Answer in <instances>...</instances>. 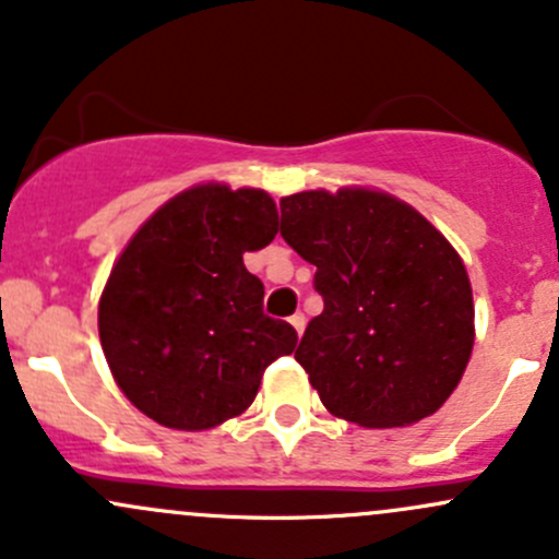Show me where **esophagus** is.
<instances>
[{"mask_svg":"<svg viewBox=\"0 0 559 559\" xmlns=\"http://www.w3.org/2000/svg\"><path fill=\"white\" fill-rule=\"evenodd\" d=\"M289 324L295 326V330H297V335H302V330H306V316H302V313H295V316H289Z\"/></svg>","mask_w":559,"mask_h":559,"instance_id":"esophagus-1","label":"esophagus"}]
</instances>
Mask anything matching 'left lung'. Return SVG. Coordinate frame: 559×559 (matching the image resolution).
Masks as SVG:
<instances>
[{
    "instance_id": "1",
    "label": "left lung",
    "mask_w": 559,
    "mask_h": 559,
    "mask_svg": "<svg viewBox=\"0 0 559 559\" xmlns=\"http://www.w3.org/2000/svg\"><path fill=\"white\" fill-rule=\"evenodd\" d=\"M281 238L316 267L324 300L295 359L330 414L403 427L436 414L473 352V292L452 243L376 189L281 200Z\"/></svg>"
}]
</instances>
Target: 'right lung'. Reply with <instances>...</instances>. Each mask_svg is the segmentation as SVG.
Listing matches in <instances>:
<instances>
[{
    "label": "right lung",
    "mask_w": 559,
    "mask_h": 559,
    "mask_svg": "<svg viewBox=\"0 0 559 559\" xmlns=\"http://www.w3.org/2000/svg\"><path fill=\"white\" fill-rule=\"evenodd\" d=\"M278 233L267 191L202 183L134 233L99 297V341L134 408L173 430H211L257 397L270 362L297 346L295 326L262 311L243 264Z\"/></svg>",
    "instance_id": "add662e5"
}]
</instances>
